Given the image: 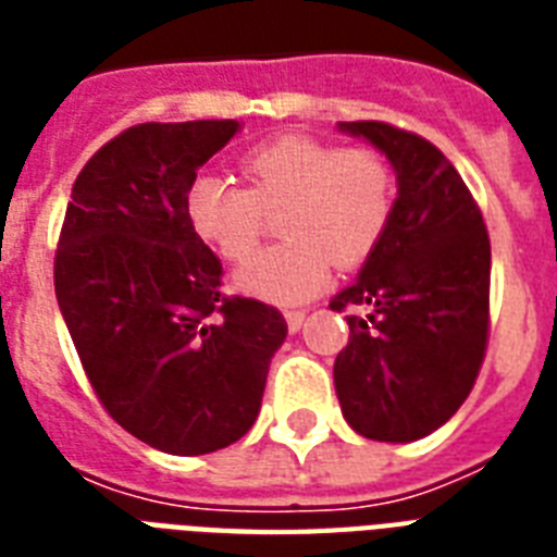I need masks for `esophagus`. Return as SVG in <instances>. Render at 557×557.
Listing matches in <instances>:
<instances>
[{
  "mask_svg": "<svg viewBox=\"0 0 557 557\" xmlns=\"http://www.w3.org/2000/svg\"><path fill=\"white\" fill-rule=\"evenodd\" d=\"M304 321H306V312H304V309H292V312H286L288 332H300V326H304Z\"/></svg>",
  "mask_w": 557,
  "mask_h": 557,
  "instance_id": "1",
  "label": "esophagus"
}]
</instances>
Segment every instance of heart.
Returning a JSON list of instances; mask_svg holds the SVG:
<instances>
[{
    "mask_svg": "<svg viewBox=\"0 0 557 557\" xmlns=\"http://www.w3.org/2000/svg\"><path fill=\"white\" fill-rule=\"evenodd\" d=\"M245 187L201 173L187 190V219L225 260L260 243L262 210H280L271 245L236 271V288L271 304H300L332 277V262L358 265L379 245L393 210V173L379 152L286 135L243 161Z\"/></svg>",
    "mask_w": 557,
    "mask_h": 557,
    "instance_id": "b5f03b06",
    "label": "heart"
}]
</instances>
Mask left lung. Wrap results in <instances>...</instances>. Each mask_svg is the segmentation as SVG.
<instances>
[{"instance_id": "obj_1", "label": "left lung", "mask_w": 557, "mask_h": 557, "mask_svg": "<svg viewBox=\"0 0 557 557\" xmlns=\"http://www.w3.org/2000/svg\"><path fill=\"white\" fill-rule=\"evenodd\" d=\"M396 173V201L358 277L330 300L347 314L335 358L344 419L375 442H413L448 422L474 387L488 341L492 245L483 213L445 156L419 135L352 121Z\"/></svg>"}]
</instances>
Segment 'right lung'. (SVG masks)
<instances>
[{"instance_id": "obj_1", "label": "right lung", "mask_w": 557, "mask_h": 557, "mask_svg": "<svg viewBox=\"0 0 557 557\" xmlns=\"http://www.w3.org/2000/svg\"><path fill=\"white\" fill-rule=\"evenodd\" d=\"M239 121L141 124L103 144L72 187L57 304L91 387L150 448L199 457L251 431L286 321L219 292L222 262L187 219L196 170Z\"/></svg>"}]
</instances>
